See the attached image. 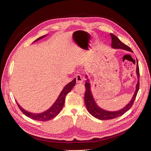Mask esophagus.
<instances>
[{
    "mask_svg": "<svg viewBox=\"0 0 151 151\" xmlns=\"http://www.w3.org/2000/svg\"><path fill=\"white\" fill-rule=\"evenodd\" d=\"M76 80L77 83H82L83 82V78L81 75H77L76 76Z\"/></svg>",
    "mask_w": 151,
    "mask_h": 151,
    "instance_id": "34e87169",
    "label": "esophagus"
}]
</instances>
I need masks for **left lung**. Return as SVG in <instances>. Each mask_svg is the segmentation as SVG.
<instances>
[{"label":"left lung","instance_id":"left-lung-1","mask_svg":"<svg viewBox=\"0 0 151 151\" xmlns=\"http://www.w3.org/2000/svg\"><path fill=\"white\" fill-rule=\"evenodd\" d=\"M111 37L112 42H111V47L114 49H122L128 51L132 52V50L130 47L127 46L124 43H123L119 39L116 35L113 34H110ZM137 75L138 77V82L136 85V90L134 91L133 96L131 99V100L129 102V104L122 108L120 110L116 111H106L104 109L101 108L98 105L96 104V101L93 97V95L91 91V84L89 82V79H87L86 83H85L86 87V92L84 94V101L85 105L86 106L87 109L89 111V113L95 117L96 118L100 120H108V119H112L116 118L123 115L127 111H129L131 107L132 106L133 102L135 100L137 97V93L139 90V70L138 67V63L137 62ZM86 78H88V76L86 75Z\"/></svg>","mask_w":151,"mask_h":151}]
</instances>
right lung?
Returning <instances> with one entry per match:
<instances>
[{
  "label": "right lung",
  "instance_id": "add662e5",
  "mask_svg": "<svg viewBox=\"0 0 151 151\" xmlns=\"http://www.w3.org/2000/svg\"><path fill=\"white\" fill-rule=\"evenodd\" d=\"M46 35L42 36L39 37L37 40L34 42H35L45 37H46ZM33 42V43H34ZM76 84V79L75 78L73 80L70 82L68 84H67L63 90L61 91L60 93L59 94V97H58L57 100L54 103V104L45 111L41 113H32L31 112H29L23 109L17 103V105L18 107L19 108L21 111L26 116L29 117V118H31L32 119H34L35 121H46L52 119L54 117H55L57 115L59 114L60 111L62 110L63 105H64L65 103V99L67 94L73 89V87L75 86Z\"/></svg>",
  "mask_w": 151,
  "mask_h": 151
}]
</instances>
